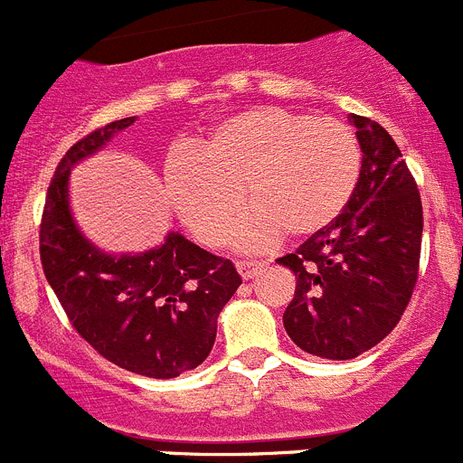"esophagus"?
<instances>
[{
  "instance_id": "1",
  "label": "esophagus",
  "mask_w": 463,
  "mask_h": 463,
  "mask_svg": "<svg viewBox=\"0 0 463 463\" xmlns=\"http://www.w3.org/2000/svg\"><path fill=\"white\" fill-rule=\"evenodd\" d=\"M261 269H264V261H236V271L241 273V278H243V280H250V278H255Z\"/></svg>"
}]
</instances>
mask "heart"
Returning a JSON list of instances; mask_svg holds the SVG:
<instances>
[{
  "label": "heart",
  "instance_id": "obj_1",
  "mask_svg": "<svg viewBox=\"0 0 463 463\" xmlns=\"http://www.w3.org/2000/svg\"><path fill=\"white\" fill-rule=\"evenodd\" d=\"M362 175V148L336 118L248 109L224 118L165 162L171 208L196 239L220 245L243 202L252 215L239 241L260 248L280 236L308 239L336 222ZM244 199H240V194Z\"/></svg>",
  "mask_w": 463,
  "mask_h": 463
}]
</instances>
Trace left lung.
Instances as JSON below:
<instances>
[{"label":"left lung","instance_id":"left-lung-1","mask_svg":"<svg viewBox=\"0 0 463 463\" xmlns=\"http://www.w3.org/2000/svg\"><path fill=\"white\" fill-rule=\"evenodd\" d=\"M362 175L341 218L278 264L297 276L282 315L304 353L354 359L378 345L411 301L422 245V202L384 127L350 113Z\"/></svg>","mask_w":463,"mask_h":463}]
</instances>
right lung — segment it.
<instances>
[{
  "label": "right lung",
  "instance_id": "1",
  "mask_svg": "<svg viewBox=\"0 0 463 463\" xmlns=\"http://www.w3.org/2000/svg\"><path fill=\"white\" fill-rule=\"evenodd\" d=\"M110 122L73 143L57 165L41 220V264L71 325L120 369L169 380L211 354L218 315L241 285L234 264L169 232L146 252H106L73 220L69 175L132 127Z\"/></svg>",
  "mask_w": 463,
  "mask_h": 463
}]
</instances>
